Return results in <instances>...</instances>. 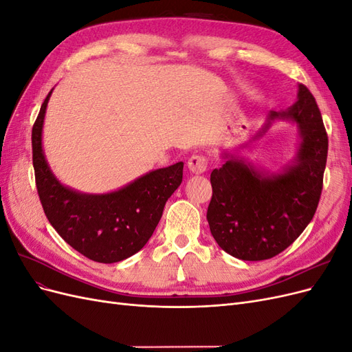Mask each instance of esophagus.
Returning a JSON list of instances; mask_svg holds the SVG:
<instances>
[{"label": "esophagus", "instance_id": "34e87169", "mask_svg": "<svg viewBox=\"0 0 352 352\" xmlns=\"http://www.w3.org/2000/svg\"><path fill=\"white\" fill-rule=\"evenodd\" d=\"M188 168L195 175H201V173L207 172V168H208L207 157L202 154H194L188 160Z\"/></svg>", "mask_w": 352, "mask_h": 352}]
</instances>
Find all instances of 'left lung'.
<instances>
[{
	"instance_id": "1",
	"label": "left lung",
	"mask_w": 352,
	"mask_h": 352,
	"mask_svg": "<svg viewBox=\"0 0 352 352\" xmlns=\"http://www.w3.org/2000/svg\"><path fill=\"white\" fill-rule=\"evenodd\" d=\"M289 119L301 132L295 164L283 173L264 176L251 164L230 157L211 172L212 197L207 220L219 247L245 261H260L285 251L314 217L323 189L327 133L313 94L300 85L298 101L269 122Z\"/></svg>"
}]
</instances>
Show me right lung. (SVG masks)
Listing matches in <instances>:
<instances>
[{"label":"right lung","mask_w":352,"mask_h":352,"mask_svg":"<svg viewBox=\"0 0 352 352\" xmlns=\"http://www.w3.org/2000/svg\"><path fill=\"white\" fill-rule=\"evenodd\" d=\"M51 92L32 127V160L42 208L72 248L97 263H117L144 248L163 216L166 201L182 182L184 163L136 179L116 192L87 195L63 186L42 153V124Z\"/></svg>","instance_id":"1"}]
</instances>
